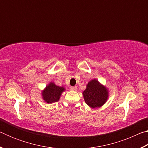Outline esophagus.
Returning <instances> with one entry per match:
<instances>
[{
	"mask_svg": "<svg viewBox=\"0 0 148 148\" xmlns=\"http://www.w3.org/2000/svg\"><path fill=\"white\" fill-rule=\"evenodd\" d=\"M71 89L72 90V91H76L77 90V87L76 86H74V87H71Z\"/></svg>",
	"mask_w": 148,
	"mask_h": 148,
	"instance_id": "1",
	"label": "esophagus"
}]
</instances>
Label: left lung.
Instances as JSON below:
<instances>
[{
    "label": "left lung",
    "mask_w": 148,
    "mask_h": 148,
    "mask_svg": "<svg viewBox=\"0 0 148 148\" xmlns=\"http://www.w3.org/2000/svg\"><path fill=\"white\" fill-rule=\"evenodd\" d=\"M83 95L86 104L93 108L102 106L108 97L106 87L100 84L96 79L89 82Z\"/></svg>",
    "instance_id": "obj_1"
}]
</instances>
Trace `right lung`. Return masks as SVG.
Returning <instances> with one entry per match:
<instances>
[{"instance_id":"add662e5","label":"right lung","mask_w":148,"mask_h":148,"mask_svg":"<svg viewBox=\"0 0 148 148\" xmlns=\"http://www.w3.org/2000/svg\"><path fill=\"white\" fill-rule=\"evenodd\" d=\"M64 88L59 86H57L53 83H50L46 87V89L42 92V96L45 101L47 103L57 102L60 99L62 91Z\"/></svg>"}]
</instances>
